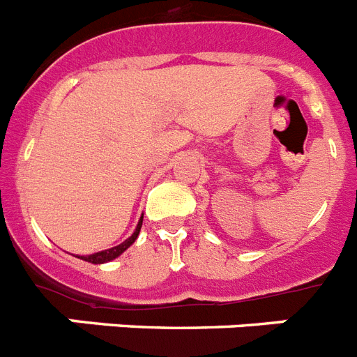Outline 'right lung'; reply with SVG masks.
Returning a JSON list of instances; mask_svg holds the SVG:
<instances>
[{
	"label": "right lung",
	"mask_w": 357,
	"mask_h": 357,
	"mask_svg": "<svg viewBox=\"0 0 357 357\" xmlns=\"http://www.w3.org/2000/svg\"><path fill=\"white\" fill-rule=\"evenodd\" d=\"M142 221H144V217L140 219V222H138V226H136L135 234L131 235L129 238H126L122 244H119V246L114 248H109V250H104V252H98V253H93V255H88V257H79V259L86 260V262H91V264H104V262H109V260L116 259L119 255H122L123 252H126L127 248L131 246L132 243L136 241V237H138V234H140V228H142Z\"/></svg>",
	"instance_id": "add662e5"
}]
</instances>
